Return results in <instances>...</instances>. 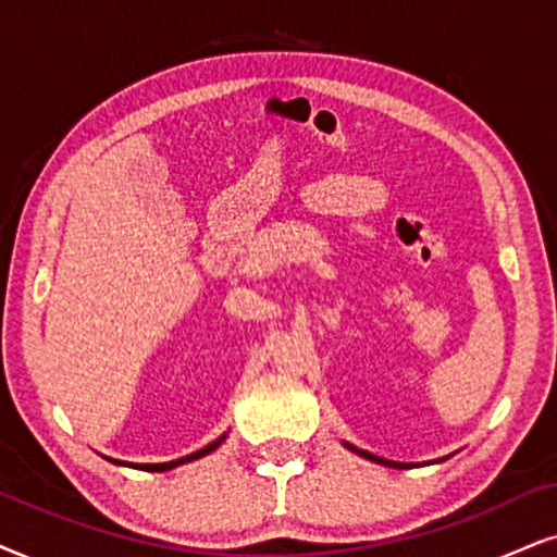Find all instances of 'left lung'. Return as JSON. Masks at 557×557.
Segmentation results:
<instances>
[{"label":"left lung","mask_w":557,"mask_h":557,"mask_svg":"<svg viewBox=\"0 0 557 557\" xmlns=\"http://www.w3.org/2000/svg\"><path fill=\"white\" fill-rule=\"evenodd\" d=\"M344 445H347V442H344ZM351 453H357V455H362V457H368V460H372V462H380V466H388V468H411V466H406V462H393V460H383V457H375L372 453H364V449H357V447H351V445H347Z\"/></svg>","instance_id":"8db88e82"}]
</instances>
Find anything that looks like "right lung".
Here are the masks:
<instances>
[{"label":"right lung","instance_id":"1","mask_svg":"<svg viewBox=\"0 0 557 557\" xmlns=\"http://www.w3.org/2000/svg\"><path fill=\"white\" fill-rule=\"evenodd\" d=\"M226 440V434L223 436H218L215 442H210L208 447H202V449H197V453H193V455H187V457H182V460H172V462H157V466H133V468H140V470H149V473H164V470H172V468H177V466H182V462H189V460H197V457H202V455H210L213 453V449L221 445V442ZM115 462V466H128V462H121V460H112Z\"/></svg>","mask_w":557,"mask_h":557}]
</instances>
